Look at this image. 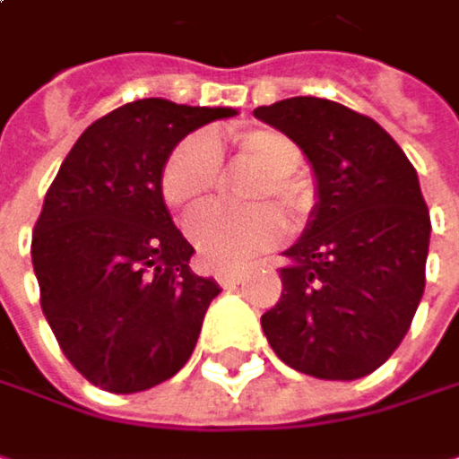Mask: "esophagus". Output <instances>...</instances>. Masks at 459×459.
Listing matches in <instances>:
<instances>
[{"label": "esophagus", "instance_id": "1", "mask_svg": "<svg viewBox=\"0 0 459 459\" xmlns=\"http://www.w3.org/2000/svg\"><path fill=\"white\" fill-rule=\"evenodd\" d=\"M241 276H244V271H238V268H218V271H215V279H218V284H223V287L238 284Z\"/></svg>", "mask_w": 459, "mask_h": 459}]
</instances>
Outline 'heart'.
I'll list each match as a JSON object with an SVG mask.
<instances>
[{"label": "heart", "instance_id": "1", "mask_svg": "<svg viewBox=\"0 0 459 459\" xmlns=\"http://www.w3.org/2000/svg\"><path fill=\"white\" fill-rule=\"evenodd\" d=\"M233 159L257 169L247 199L276 202L292 223H300L311 204L314 191L298 172L303 151L295 140L271 127H255L230 133ZM221 183V153L207 133L183 138L164 159L161 196L178 212H191L212 199ZM188 238L210 265H238L247 257L273 247L284 236V218L271 204H255L249 210H204L188 221Z\"/></svg>", "mask_w": 459, "mask_h": 459}]
</instances>
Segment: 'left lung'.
Segmentation results:
<instances>
[{
	"instance_id": "8db88e82",
	"label": "left lung",
	"mask_w": 459,
	"mask_h": 459,
	"mask_svg": "<svg viewBox=\"0 0 459 459\" xmlns=\"http://www.w3.org/2000/svg\"><path fill=\"white\" fill-rule=\"evenodd\" d=\"M255 117L295 140L319 180L263 332L303 375L364 377L399 348L425 290L430 215L412 161L375 119L334 100L287 98Z\"/></svg>"
}]
</instances>
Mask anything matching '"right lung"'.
Masks as SVG:
<instances>
[{
	"label": "right lung",
	"mask_w": 459,
	"mask_h": 459,
	"mask_svg": "<svg viewBox=\"0 0 459 459\" xmlns=\"http://www.w3.org/2000/svg\"><path fill=\"white\" fill-rule=\"evenodd\" d=\"M233 108L127 103L63 159L34 226L39 300L65 359L92 385L138 394L191 359L221 287L191 271L194 247L161 199L167 153Z\"/></svg>",
	"instance_id": "add662e5"
}]
</instances>
